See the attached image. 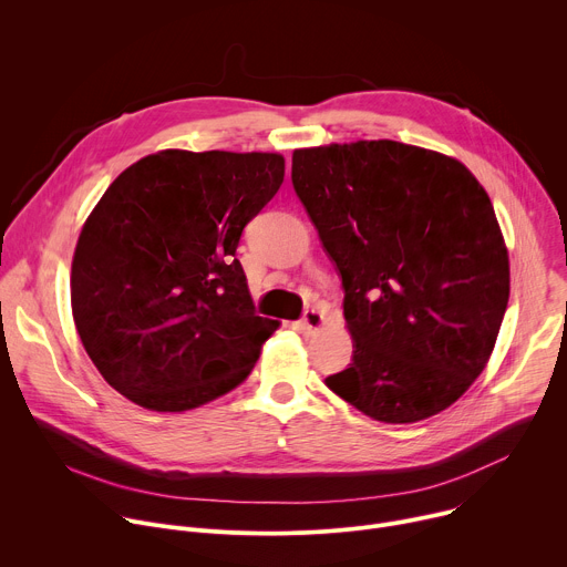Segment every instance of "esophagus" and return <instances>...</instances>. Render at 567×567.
<instances>
[{
  "label": "esophagus",
  "instance_id": "obj_1",
  "mask_svg": "<svg viewBox=\"0 0 567 567\" xmlns=\"http://www.w3.org/2000/svg\"><path fill=\"white\" fill-rule=\"evenodd\" d=\"M322 326H326V316H322V311L318 309H307L298 322V328L302 334H316Z\"/></svg>",
  "mask_w": 567,
  "mask_h": 567
}]
</instances>
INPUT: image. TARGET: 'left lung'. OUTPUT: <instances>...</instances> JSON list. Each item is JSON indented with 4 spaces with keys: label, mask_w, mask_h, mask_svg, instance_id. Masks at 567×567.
Masks as SVG:
<instances>
[{
    "label": "left lung",
    "mask_w": 567,
    "mask_h": 567,
    "mask_svg": "<svg viewBox=\"0 0 567 567\" xmlns=\"http://www.w3.org/2000/svg\"><path fill=\"white\" fill-rule=\"evenodd\" d=\"M291 184L346 291L352 363L328 388L385 424L449 409L509 300L489 195L457 158L388 138L296 150Z\"/></svg>",
    "instance_id": "obj_1"
}]
</instances>
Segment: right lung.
Returning a JSON list of instances; mask_svg holds the SVG:
<instances>
[{"label": "right lung", "mask_w": 567, "mask_h": 567, "mask_svg": "<svg viewBox=\"0 0 567 567\" xmlns=\"http://www.w3.org/2000/svg\"><path fill=\"white\" fill-rule=\"evenodd\" d=\"M282 179L280 154L219 150H164L114 179L71 265L75 330L114 390L182 413L249 377L278 320L256 313L235 251Z\"/></svg>", "instance_id": "right-lung-1"}]
</instances>
